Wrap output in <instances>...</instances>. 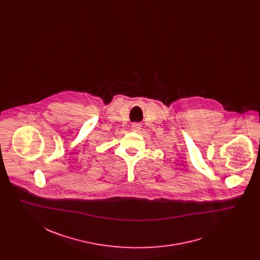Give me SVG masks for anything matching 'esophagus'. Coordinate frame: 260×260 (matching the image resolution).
I'll use <instances>...</instances> for the list:
<instances>
[{
	"label": "esophagus",
	"instance_id": "obj_1",
	"mask_svg": "<svg viewBox=\"0 0 260 260\" xmlns=\"http://www.w3.org/2000/svg\"><path fill=\"white\" fill-rule=\"evenodd\" d=\"M140 128H141V124H138V123H134L132 124V129L134 132H138Z\"/></svg>",
	"mask_w": 260,
	"mask_h": 260
}]
</instances>
